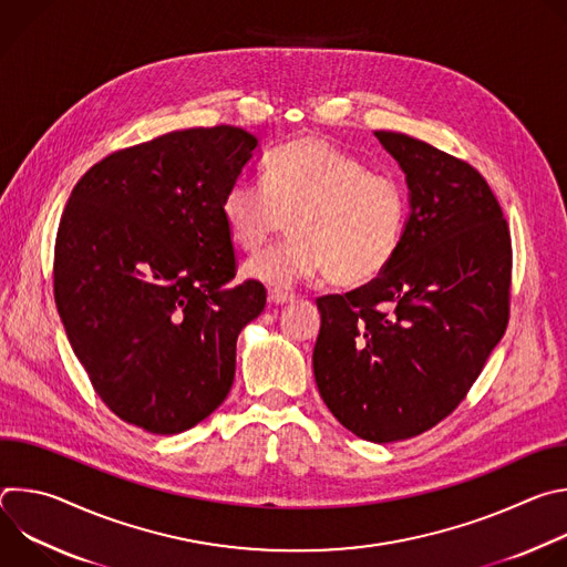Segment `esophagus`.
Returning <instances> with one entry per match:
<instances>
[{
	"instance_id": "esophagus-1",
	"label": "esophagus",
	"mask_w": 567,
	"mask_h": 567,
	"mask_svg": "<svg viewBox=\"0 0 567 567\" xmlns=\"http://www.w3.org/2000/svg\"><path fill=\"white\" fill-rule=\"evenodd\" d=\"M296 296L291 291H282V289H269V302L271 305H287L291 302Z\"/></svg>"
}]
</instances>
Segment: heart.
<instances>
[{
  "mask_svg": "<svg viewBox=\"0 0 567 567\" xmlns=\"http://www.w3.org/2000/svg\"><path fill=\"white\" fill-rule=\"evenodd\" d=\"M406 215V190L394 177L368 171L322 136L287 143L271 156L265 186L239 179L221 199L228 237L241 251L260 254L291 228L285 247L247 265L249 278L276 289L320 271L339 287L374 280L401 245Z\"/></svg>",
  "mask_w": 567,
  "mask_h": 567,
  "instance_id": "heart-1",
  "label": "heart"
}]
</instances>
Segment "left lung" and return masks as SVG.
Returning <instances> with one entry per match:
<instances>
[{"mask_svg": "<svg viewBox=\"0 0 567 567\" xmlns=\"http://www.w3.org/2000/svg\"><path fill=\"white\" fill-rule=\"evenodd\" d=\"M374 134L406 173L411 217L383 274L316 300L313 377L348 431L388 444L449 417L503 339L512 235L466 161L409 134Z\"/></svg>", "mask_w": 567, "mask_h": 567, "instance_id": "8db88e82", "label": "left lung"}]
</instances>
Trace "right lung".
Wrapping results in <instances>:
<instances>
[{
    "mask_svg": "<svg viewBox=\"0 0 567 567\" xmlns=\"http://www.w3.org/2000/svg\"><path fill=\"white\" fill-rule=\"evenodd\" d=\"M258 138L215 125L116 150L73 186L53 251L69 343L105 406L154 435L206 420L267 291L237 274L221 199Z\"/></svg>",
    "mask_w": 567,
    "mask_h": 567,
    "instance_id": "1",
    "label": "right lung"
}]
</instances>
